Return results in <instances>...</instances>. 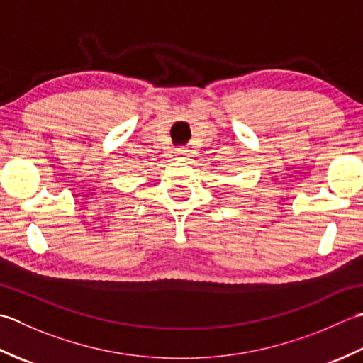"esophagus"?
<instances>
[{"label":"esophagus","mask_w":363,"mask_h":363,"mask_svg":"<svg viewBox=\"0 0 363 363\" xmlns=\"http://www.w3.org/2000/svg\"><path fill=\"white\" fill-rule=\"evenodd\" d=\"M189 155H191V150H188V149H177L175 150L177 160H188Z\"/></svg>","instance_id":"esophagus-1"}]
</instances>
